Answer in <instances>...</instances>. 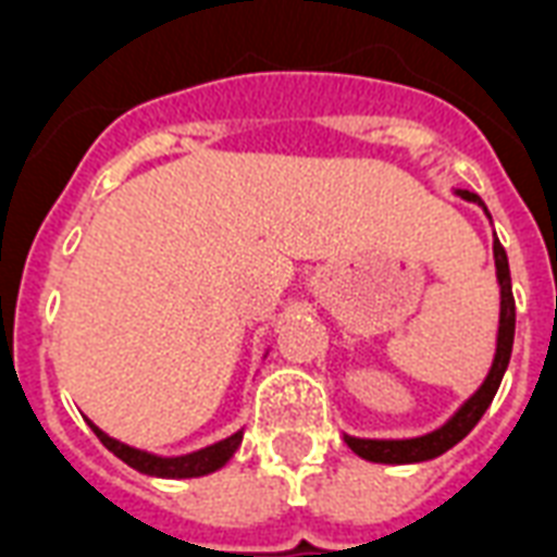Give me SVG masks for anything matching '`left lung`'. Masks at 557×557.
<instances>
[{
	"label": "left lung",
	"mask_w": 557,
	"mask_h": 557,
	"mask_svg": "<svg viewBox=\"0 0 557 557\" xmlns=\"http://www.w3.org/2000/svg\"><path fill=\"white\" fill-rule=\"evenodd\" d=\"M462 201H474L476 208H483V213L492 222V213L485 208V201L476 193L454 190ZM494 274H497V288H500V321H497V341H494V361L488 367V375L462 405L450 413L448 422H442L440 428L422 433V436H407V440H364V436H349L344 433V442L356 450L358 457L367 462H381V466H413V462H428V459L442 457L445 450H450L457 442H462L468 433L474 431L476 422L483 419L488 405L500 389V381L509 370L511 344H515V297H511V274H509V257L506 248L500 245L497 234H494Z\"/></svg>",
	"instance_id": "left-lung-1"
}]
</instances>
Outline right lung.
<instances>
[{
    "label": "right lung",
    "instance_id": "1",
    "mask_svg": "<svg viewBox=\"0 0 557 557\" xmlns=\"http://www.w3.org/2000/svg\"><path fill=\"white\" fill-rule=\"evenodd\" d=\"M89 428L95 431L103 445H107L117 459H124L126 466L135 468V471H141L147 476H161V480H190V476H205L213 474L219 468L227 466V459L234 457L239 445H243V433L236 431L231 433L227 440H219L208 448L190 450V454H178V457H164V454H152V450H141L133 448V445H126V442L115 440V436H109L107 431H100L98 424L86 419Z\"/></svg>",
    "mask_w": 557,
    "mask_h": 557
}]
</instances>
